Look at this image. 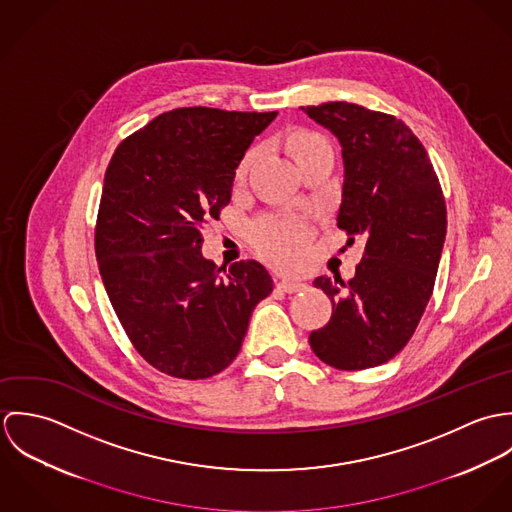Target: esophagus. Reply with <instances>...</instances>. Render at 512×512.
<instances>
[{
    "label": "esophagus",
    "instance_id": "esophagus-1",
    "mask_svg": "<svg viewBox=\"0 0 512 512\" xmlns=\"http://www.w3.org/2000/svg\"><path fill=\"white\" fill-rule=\"evenodd\" d=\"M276 288L286 293L303 292L307 286L301 282H293V280H276Z\"/></svg>",
    "mask_w": 512,
    "mask_h": 512
}]
</instances>
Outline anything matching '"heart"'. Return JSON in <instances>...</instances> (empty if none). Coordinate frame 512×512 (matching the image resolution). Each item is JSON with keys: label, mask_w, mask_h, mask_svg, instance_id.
<instances>
[{"label": "heart", "mask_w": 512, "mask_h": 512, "mask_svg": "<svg viewBox=\"0 0 512 512\" xmlns=\"http://www.w3.org/2000/svg\"><path fill=\"white\" fill-rule=\"evenodd\" d=\"M319 142H325L317 134L311 132H299L290 142L293 157L301 153L307 147L315 146ZM252 159V151L246 153V157L238 165V175H242ZM311 238L309 226L297 217H264L256 220L250 228V240L252 246L258 250L260 256L270 260L272 264L280 268H297L307 252V244Z\"/></svg>", "instance_id": "b5f03b06"}]
</instances>
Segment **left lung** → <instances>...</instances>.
<instances>
[{
  "label": "left lung",
  "mask_w": 512,
  "mask_h": 512,
  "mask_svg": "<svg viewBox=\"0 0 512 512\" xmlns=\"http://www.w3.org/2000/svg\"><path fill=\"white\" fill-rule=\"evenodd\" d=\"M303 112L341 142L345 177L337 226L366 238L355 276L317 278L333 301L309 345L339 370H363L398 355L434 292L447 228L445 199L426 147L392 114L351 102Z\"/></svg>",
  "instance_id": "left-lung-1"
}]
</instances>
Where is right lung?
<instances>
[{"instance_id":"right-lung-1","label":"right lung","mask_w":512,"mask_h":512,"mask_svg":"<svg viewBox=\"0 0 512 512\" xmlns=\"http://www.w3.org/2000/svg\"><path fill=\"white\" fill-rule=\"evenodd\" d=\"M278 112L175 108L116 147L94 228L110 303L149 365L201 380L230 365L272 278L254 260L217 266L203 230L230 203L234 169Z\"/></svg>"}]
</instances>
